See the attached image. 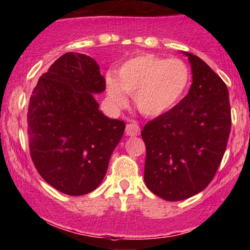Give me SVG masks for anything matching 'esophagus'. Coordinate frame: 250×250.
<instances>
[{"label":"esophagus","instance_id":"esophagus-1","mask_svg":"<svg viewBox=\"0 0 250 250\" xmlns=\"http://www.w3.org/2000/svg\"><path fill=\"white\" fill-rule=\"evenodd\" d=\"M140 133H141V128H140L137 123H129L127 127H125V134L128 136H137V135H140Z\"/></svg>","mask_w":250,"mask_h":250}]
</instances>
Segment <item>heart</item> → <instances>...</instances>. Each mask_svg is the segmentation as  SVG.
I'll use <instances>...</instances> for the list:
<instances>
[{
    "label": "heart",
    "instance_id": "heart-1",
    "mask_svg": "<svg viewBox=\"0 0 250 250\" xmlns=\"http://www.w3.org/2000/svg\"><path fill=\"white\" fill-rule=\"evenodd\" d=\"M190 71L182 60L142 54L127 60L115 76H105L107 96L115 107L127 104L125 94L134 97L142 115L157 117L168 113L188 90Z\"/></svg>",
    "mask_w": 250,
    "mask_h": 250
}]
</instances>
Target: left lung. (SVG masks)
I'll use <instances>...</instances> for the list:
<instances>
[{"instance_id": "1", "label": "left lung", "mask_w": 250, "mask_h": 250, "mask_svg": "<svg viewBox=\"0 0 250 250\" xmlns=\"http://www.w3.org/2000/svg\"><path fill=\"white\" fill-rule=\"evenodd\" d=\"M190 62L189 93L168 113L143 127L145 182L155 195L181 201L202 191L216 174L227 148L231 115L226 83L199 56Z\"/></svg>"}]
</instances>
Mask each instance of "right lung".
Segmentation results:
<instances>
[{
  "label": "right lung",
  "instance_id": "1",
  "mask_svg": "<svg viewBox=\"0 0 250 250\" xmlns=\"http://www.w3.org/2000/svg\"><path fill=\"white\" fill-rule=\"evenodd\" d=\"M105 80L94 59L67 53L42 74L28 108L34 165L51 187L80 196L99 187L125 123L99 110Z\"/></svg>",
  "mask_w": 250,
  "mask_h": 250
}]
</instances>
